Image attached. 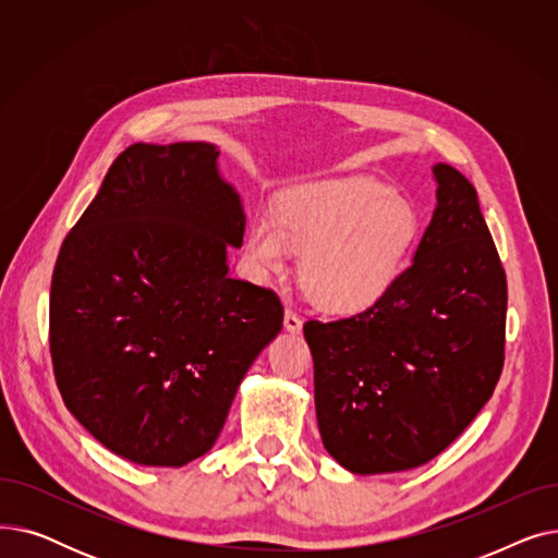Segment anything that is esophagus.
<instances>
[{"mask_svg": "<svg viewBox=\"0 0 558 558\" xmlns=\"http://www.w3.org/2000/svg\"><path fill=\"white\" fill-rule=\"evenodd\" d=\"M284 330L291 332V335H299L303 330V318L296 312L287 310L284 312Z\"/></svg>", "mask_w": 558, "mask_h": 558, "instance_id": "34e87169", "label": "esophagus"}]
</instances>
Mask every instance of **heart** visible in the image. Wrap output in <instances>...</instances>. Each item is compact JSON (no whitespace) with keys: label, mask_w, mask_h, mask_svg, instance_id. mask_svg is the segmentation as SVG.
<instances>
[{"label":"heart","mask_w":558,"mask_h":558,"mask_svg":"<svg viewBox=\"0 0 558 558\" xmlns=\"http://www.w3.org/2000/svg\"><path fill=\"white\" fill-rule=\"evenodd\" d=\"M423 238L416 205L371 179H350L287 196L276 219L255 217L244 257L257 280L289 274L301 259L307 299L332 316L375 310L407 274Z\"/></svg>","instance_id":"1"}]
</instances>
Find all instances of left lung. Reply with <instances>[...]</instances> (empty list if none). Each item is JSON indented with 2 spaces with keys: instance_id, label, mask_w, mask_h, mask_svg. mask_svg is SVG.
Here are the masks:
<instances>
[{
  "instance_id": "1",
  "label": "left lung",
  "mask_w": 558,
  "mask_h": 558,
  "mask_svg": "<svg viewBox=\"0 0 558 558\" xmlns=\"http://www.w3.org/2000/svg\"><path fill=\"white\" fill-rule=\"evenodd\" d=\"M436 208L398 287L375 310L303 332L326 450L355 475L441 454L493 396L505 364L507 276L477 192L432 167Z\"/></svg>"
}]
</instances>
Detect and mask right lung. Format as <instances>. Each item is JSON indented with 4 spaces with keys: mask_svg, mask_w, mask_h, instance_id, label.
<instances>
[{
    "mask_svg": "<svg viewBox=\"0 0 558 558\" xmlns=\"http://www.w3.org/2000/svg\"><path fill=\"white\" fill-rule=\"evenodd\" d=\"M210 142H137L58 253L56 385L101 446L140 465L208 452L255 357L282 330L269 289L228 276L246 215Z\"/></svg>",
    "mask_w": 558,
    "mask_h": 558,
    "instance_id": "obj_1",
    "label": "right lung"
}]
</instances>
